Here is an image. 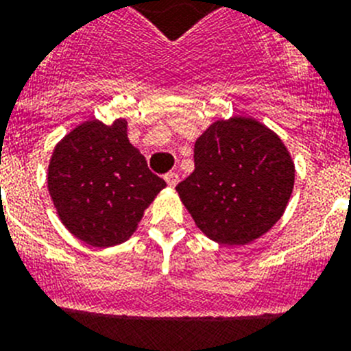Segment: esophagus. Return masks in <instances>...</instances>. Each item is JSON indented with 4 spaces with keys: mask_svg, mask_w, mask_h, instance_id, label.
<instances>
[{
    "mask_svg": "<svg viewBox=\"0 0 351 351\" xmlns=\"http://www.w3.org/2000/svg\"><path fill=\"white\" fill-rule=\"evenodd\" d=\"M164 180H166V184L169 185V187H175V185L180 182V175L176 171H169L164 175Z\"/></svg>",
    "mask_w": 351,
    "mask_h": 351,
    "instance_id": "obj_1",
    "label": "esophagus"
}]
</instances>
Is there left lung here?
<instances>
[{
	"mask_svg": "<svg viewBox=\"0 0 351 351\" xmlns=\"http://www.w3.org/2000/svg\"><path fill=\"white\" fill-rule=\"evenodd\" d=\"M194 171L176 185L208 239L243 245L285 213L295 166L277 134L252 118L215 121L194 145Z\"/></svg>",
	"mask_w": 351,
	"mask_h": 351,
	"instance_id": "8db88e82",
	"label": "left lung"
}]
</instances>
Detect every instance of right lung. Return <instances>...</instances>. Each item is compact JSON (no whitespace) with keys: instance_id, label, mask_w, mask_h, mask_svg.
Segmentation results:
<instances>
[{"instance_id":"obj_1","label":"right lung","mask_w":351,"mask_h":351,"mask_svg":"<svg viewBox=\"0 0 351 351\" xmlns=\"http://www.w3.org/2000/svg\"><path fill=\"white\" fill-rule=\"evenodd\" d=\"M47 187L70 233L95 247H109L136 231L166 182L129 143L127 121L91 120L54 148Z\"/></svg>"}]
</instances>
